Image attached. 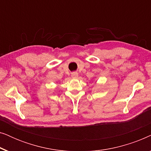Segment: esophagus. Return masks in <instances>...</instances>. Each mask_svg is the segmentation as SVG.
<instances>
[{
	"label": "esophagus",
	"mask_w": 151,
	"mask_h": 151,
	"mask_svg": "<svg viewBox=\"0 0 151 151\" xmlns=\"http://www.w3.org/2000/svg\"><path fill=\"white\" fill-rule=\"evenodd\" d=\"M71 77L73 78H77L78 77V73L77 72H73L71 73Z\"/></svg>",
	"instance_id": "obj_1"
}]
</instances>
